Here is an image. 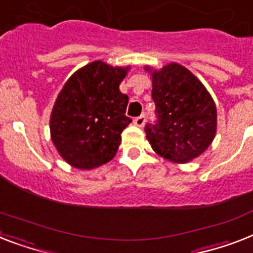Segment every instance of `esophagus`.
<instances>
[{
    "label": "esophagus",
    "mask_w": 253,
    "mask_h": 253,
    "mask_svg": "<svg viewBox=\"0 0 253 253\" xmlns=\"http://www.w3.org/2000/svg\"><path fill=\"white\" fill-rule=\"evenodd\" d=\"M144 122H145V117L144 116L136 117V118L133 120V125H135V126H137V127L144 126Z\"/></svg>",
    "instance_id": "1"
}]
</instances>
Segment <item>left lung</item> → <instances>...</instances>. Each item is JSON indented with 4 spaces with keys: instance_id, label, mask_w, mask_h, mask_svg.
Segmentation results:
<instances>
[{
    "instance_id": "8db88e82",
    "label": "left lung",
    "mask_w": 253,
    "mask_h": 253,
    "mask_svg": "<svg viewBox=\"0 0 253 253\" xmlns=\"http://www.w3.org/2000/svg\"><path fill=\"white\" fill-rule=\"evenodd\" d=\"M151 74L157 123L145 127L152 149L164 159L186 164L203 155L217 131V108L212 96L190 70L171 62Z\"/></svg>"
}]
</instances>
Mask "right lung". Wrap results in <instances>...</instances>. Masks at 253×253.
I'll use <instances>...</instances> for the list:
<instances>
[{"label": "right lung", "instance_id": "1", "mask_svg": "<svg viewBox=\"0 0 253 253\" xmlns=\"http://www.w3.org/2000/svg\"><path fill=\"white\" fill-rule=\"evenodd\" d=\"M128 70L93 61L63 84L49 127L55 149L73 168L92 170L114 159L131 122L125 114L128 97L120 91Z\"/></svg>", "mask_w": 253, "mask_h": 253}]
</instances>
